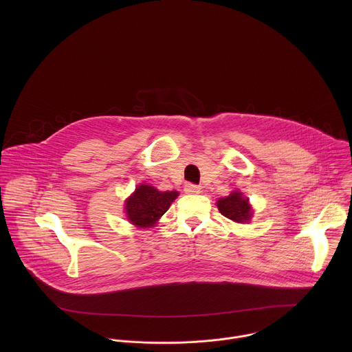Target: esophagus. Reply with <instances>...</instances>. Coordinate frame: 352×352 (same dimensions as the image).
<instances>
[{"instance_id":"obj_1","label":"esophagus","mask_w":352,"mask_h":352,"mask_svg":"<svg viewBox=\"0 0 352 352\" xmlns=\"http://www.w3.org/2000/svg\"><path fill=\"white\" fill-rule=\"evenodd\" d=\"M184 190H185V193H188V195H195V193H199V192H200V186H197V185H195V184H186L185 188H184Z\"/></svg>"}]
</instances>
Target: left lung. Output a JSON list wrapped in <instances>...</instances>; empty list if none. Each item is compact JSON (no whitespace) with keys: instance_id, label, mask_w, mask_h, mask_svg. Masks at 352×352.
I'll use <instances>...</instances> for the list:
<instances>
[{"instance_id":"8db88e82","label":"left lung","mask_w":352,"mask_h":352,"mask_svg":"<svg viewBox=\"0 0 352 352\" xmlns=\"http://www.w3.org/2000/svg\"><path fill=\"white\" fill-rule=\"evenodd\" d=\"M216 205L224 217L235 223H248L254 214L249 199L245 197L239 190H234L228 196L220 197Z\"/></svg>"}]
</instances>
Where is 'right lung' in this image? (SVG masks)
<instances>
[{
    "mask_svg": "<svg viewBox=\"0 0 352 352\" xmlns=\"http://www.w3.org/2000/svg\"><path fill=\"white\" fill-rule=\"evenodd\" d=\"M177 196V190L162 192L152 185L140 184L125 200L126 219L139 228L155 227Z\"/></svg>",
    "mask_w": 352,
    "mask_h": 352,
    "instance_id": "obj_1",
    "label": "right lung"
}]
</instances>
